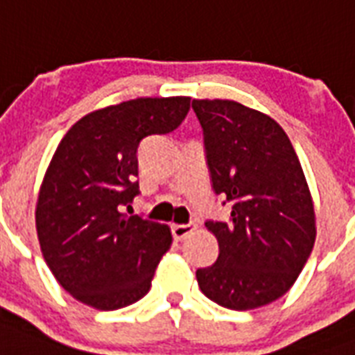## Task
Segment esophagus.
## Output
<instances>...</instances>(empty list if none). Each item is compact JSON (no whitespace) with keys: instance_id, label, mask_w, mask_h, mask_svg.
I'll return each instance as SVG.
<instances>
[{"instance_id":"1","label":"esophagus","mask_w":355,"mask_h":355,"mask_svg":"<svg viewBox=\"0 0 355 355\" xmlns=\"http://www.w3.org/2000/svg\"><path fill=\"white\" fill-rule=\"evenodd\" d=\"M193 230L195 228L191 227V225H173V228H171L175 241H182V239H186V237L193 232Z\"/></svg>"}]
</instances>
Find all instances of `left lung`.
<instances>
[{
    "mask_svg": "<svg viewBox=\"0 0 355 355\" xmlns=\"http://www.w3.org/2000/svg\"><path fill=\"white\" fill-rule=\"evenodd\" d=\"M211 184L230 202L228 223L208 221L219 256L197 270L200 291L247 311L284 297L313 250L317 223L302 166L284 128L230 99H193Z\"/></svg>",
    "mask_w": 355,
    "mask_h": 355,
    "instance_id": "left-lung-1",
    "label": "left lung"
}]
</instances>
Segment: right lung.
<instances>
[{"label":"right lung","instance_id":"obj_1","mask_svg":"<svg viewBox=\"0 0 355 355\" xmlns=\"http://www.w3.org/2000/svg\"><path fill=\"white\" fill-rule=\"evenodd\" d=\"M188 110L189 97H138L86 114L60 139L36 199V234L75 300L112 311L149 293L171 230L123 206L139 191V141L175 130Z\"/></svg>","mask_w":355,"mask_h":355}]
</instances>
